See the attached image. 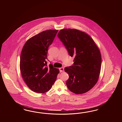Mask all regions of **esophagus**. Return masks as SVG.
Returning <instances> with one entry per match:
<instances>
[{
	"label": "esophagus",
	"instance_id": "34e87169",
	"mask_svg": "<svg viewBox=\"0 0 122 122\" xmlns=\"http://www.w3.org/2000/svg\"><path fill=\"white\" fill-rule=\"evenodd\" d=\"M59 69L60 72H63V71H64V68H63V67L59 68Z\"/></svg>",
	"mask_w": 122,
	"mask_h": 122
}]
</instances>
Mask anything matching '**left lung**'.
I'll list each match as a JSON object with an SVG mask.
<instances>
[{"label": "left lung", "instance_id": "1", "mask_svg": "<svg viewBox=\"0 0 122 122\" xmlns=\"http://www.w3.org/2000/svg\"><path fill=\"white\" fill-rule=\"evenodd\" d=\"M58 37L71 57L72 66L65 67L69 75L66 85L76 94L87 92L96 85L100 75L102 57L100 50L88 34L76 29L60 30Z\"/></svg>", "mask_w": 122, "mask_h": 122}]
</instances>
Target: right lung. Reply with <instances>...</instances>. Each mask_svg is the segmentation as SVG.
<instances>
[{
  "label": "right lung",
  "mask_w": 122,
  "mask_h": 122,
  "mask_svg": "<svg viewBox=\"0 0 122 122\" xmlns=\"http://www.w3.org/2000/svg\"><path fill=\"white\" fill-rule=\"evenodd\" d=\"M58 30H47L34 36L26 41L20 57L22 78L31 90L37 93L49 91L56 81L59 70L53 65H47L49 46L54 41Z\"/></svg>",
  "instance_id": "right-lung-1"
}]
</instances>
